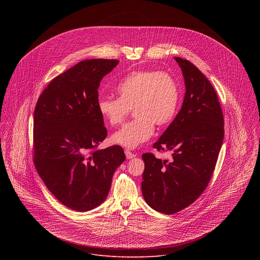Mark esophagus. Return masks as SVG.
I'll list each match as a JSON object with an SVG mask.
<instances>
[{"label": "esophagus", "mask_w": 260, "mask_h": 260, "mask_svg": "<svg viewBox=\"0 0 260 260\" xmlns=\"http://www.w3.org/2000/svg\"><path fill=\"white\" fill-rule=\"evenodd\" d=\"M124 154H125V156H126V158H127L128 160L134 159L135 157H136V154L133 153V152H131V151H129V150H127V149L124 151Z\"/></svg>", "instance_id": "1"}]
</instances>
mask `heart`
Here are the masks:
<instances>
[{
  "mask_svg": "<svg viewBox=\"0 0 260 260\" xmlns=\"http://www.w3.org/2000/svg\"><path fill=\"white\" fill-rule=\"evenodd\" d=\"M119 99L99 100L100 116L111 125L121 124L132 109L136 120L114 133V144L135 149L147 141L154 133V124L164 126L175 117L179 103V90L173 77L155 70L135 71L118 84Z\"/></svg>",
  "mask_w": 260,
  "mask_h": 260,
  "instance_id": "b5f03b06",
  "label": "heart"
}]
</instances>
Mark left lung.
Listing matches in <instances>:
<instances>
[{"instance_id":"1","label":"left lung","mask_w":260,"mask_h":260,"mask_svg":"<svg viewBox=\"0 0 260 260\" xmlns=\"http://www.w3.org/2000/svg\"><path fill=\"white\" fill-rule=\"evenodd\" d=\"M174 59L182 71L185 95L180 111L153 145L171 151L172 161L142 155L143 198L153 210L167 214L185 209L205 191L224 137L221 107L210 81L191 62Z\"/></svg>"}]
</instances>
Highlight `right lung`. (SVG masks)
<instances>
[{
    "instance_id": "add662e5",
    "label": "right lung",
    "mask_w": 260,
    "mask_h": 260,
    "mask_svg": "<svg viewBox=\"0 0 260 260\" xmlns=\"http://www.w3.org/2000/svg\"><path fill=\"white\" fill-rule=\"evenodd\" d=\"M117 59L80 61L50 83L34 111V164L65 207L93 210L107 198L112 176L125 160L114 145L94 150L107 136L99 114V87Z\"/></svg>"
}]
</instances>
